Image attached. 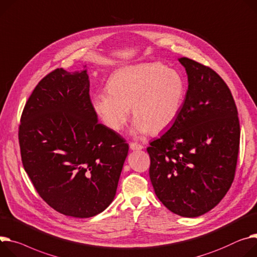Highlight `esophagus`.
<instances>
[{
	"label": "esophagus",
	"instance_id": "obj_1",
	"mask_svg": "<svg viewBox=\"0 0 257 257\" xmlns=\"http://www.w3.org/2000/svg\"><path fill=\"white\" fill-rule=\"evenodd\" d=\"M130 148H131L132 150H141V149H143L144 147H143L141 144H138V143L132 142V143H130Z\"/></svg>",
	"mask_w": 257,
	"mask_h": 257
}]
</instances>
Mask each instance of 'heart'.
I'll list each match as a JSON object with an SVG mask.
<instances>
[{
    "label": "heart",
    "instance_id": "1",
    "mask_svg": "<svg viewBox=\"0 0 257 257\" xmlns=\"http://www.w3.org/2000/svg\"><path fill=\"white\" fill-rule=\"evenodd\" d=\"M186 85L176 70L160 63L123 67L114 72L107 90L91 97V107L101 121L114 132L121 131L132 108L135 134H160L179 116Z\"/></svg>",
    "mask_w": 257,
    "mask_h": 257
}]
</instances>
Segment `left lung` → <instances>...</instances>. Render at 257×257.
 <instances>
[{"label":"left lung","mask_w":257,"mask_h":257,"mask_svg":"<svg viewBox=\"0 0 257 257\" xmlns=\"http://www.w3.org/2000/svg\"><path fill=\"white\" fill-rule=\"evenodd\" d=\"M178 61L185 68L188 89L173 125L147 148L149 177L171 212L193 218L219 204L233 181L240 122L222 78L190 58Z\"/></svg>","instance_id":"left-lung-1"}]
</instances>
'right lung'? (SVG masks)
Listing matches in <instances>:
<instances>
[{"instance_id": "obj_1", "label": "right lung", "mask_w": 257, "mask_h": 257, "mask_svg": "<svg viewBox=\"0 0 257 257\" xmlns=\"http://www.w3.org/2000/svg\"><path fill=\"white\" fill-rule=\"evenodd\" d=\"M56 69L32 92L22 114V161L36 190L54 210L76 218L114 200L128 152L116 132L97 122L87 70Z\"/></svg>"}]
</instances>
